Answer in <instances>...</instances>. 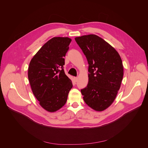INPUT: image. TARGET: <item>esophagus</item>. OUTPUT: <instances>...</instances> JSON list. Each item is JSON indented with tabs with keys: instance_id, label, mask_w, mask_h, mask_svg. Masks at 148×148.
Returning <instances> with one entry per match:
<instances>
[{
	"instance_id": "esophagus-1",
	"label": "esophagus",
	"mask_w": 148,
	"mask_h": 148,
	"mask_svg": "<svg viewBox=\"0 0 148 148\" xmlns=\"http://www.w3.org/2000/svg\"><path fill=\"white\" fill-rule=\"evenodd\" d=\"M74 81H75V82H77V80H78V78H77V77H74Z\"/></svg>"
}]
</instances>
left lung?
<instances>
[{
  "label": "left lung",
  "instance_id": "8db88e82",
  "mask_svg": "<svg viewBox=\"0 0 148 148\" xmlns=\"http://www.w3.org/2000/svg\"><path fill=\"white\" fill-rule=\"evenodd\" d=\"M86 56L88 67V83L81 90L90 107L102 111L114 102L123 78L122 61L118 53L107 42L95 34L75 37Z\"/></svg>",
  "mask_w": 148,
  "mask_h": 148
}]
</instances>
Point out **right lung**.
I'll return each instance as SVG.
<instances>
[{
  "label": "right lung",
  "instance_id": "right-lung-1",
  "mask_svg": "<svg viewBox=\"0 0 148 148\" xmlns=\"http://www.w3.org/2000/svg\"><path fill=\"white\" fill-rule=\"evenodd\" d=\"M71 41L69 37L52 38L41 47L29 64L28 78L33 93L41 106L49 112H55L64 106L73 87L63 67Z\"/></svg>",
  "mask_w": 148,
  "mask_h": 148
}]
</instances>
